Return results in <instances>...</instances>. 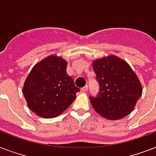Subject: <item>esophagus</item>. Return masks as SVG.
I'll return each mask as SVG.
<instances>
[{
    "mask_svg": "<svg viewBox=\"0 0 156 156\" xmlns=\"http://www.w3.org/2000/svg\"><path fill=\"white\" fill-rule=\"evenodd\" d=\"M81 90H83V91H84V92H86V91H87V90H88V86L87 85V86H85V87H83L82 88Z\"/></svg>",
    "mask_w": 156,
    "mask_h": 156,
    "instance_id": "esophagus-1",
    "label": "esophagus"
}]
</instances>
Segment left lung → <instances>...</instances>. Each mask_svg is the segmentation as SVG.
<instances>
[{"mask_svg": "<svg viewBox=\"0 0 156 156\" xmlns=\"http://www.w3.org/2000/svg\"><path fill=\"white\" fill-rule=\"evenodd\" d=\"M100 90L89 96L98 113L109 120L123 118L133 111L143 89L138 77L126 61L109 56L92 63Z\"/></svg>", "mask_w": 156, "mask_h": 156, "instance_id": "8db88e82", "label": "left lung"}]
</instances>
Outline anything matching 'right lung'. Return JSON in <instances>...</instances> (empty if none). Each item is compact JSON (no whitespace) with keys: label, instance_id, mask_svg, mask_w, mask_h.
Returning a JSON list of instances; mask_svg holds the SVG:
<instances>
[{"label":"right lung","instance_id":"right-lung-1","mask_svg":"<svg viewBox=\"0 0 156 156\" xmlns=\"http://www.w3.org/2000/svg\"><path fill=\"white\" fill-rule=\"evenodd\" d=\"M67 62L50 56L36 64L24 83L23 95L29 108L44 118H53L70 106L80 89L66 73Z\"/></svg>","mask_w":156,"mask_h":156}]
</instances>
